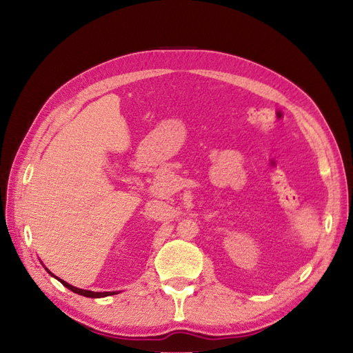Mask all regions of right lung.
Returning a JSON list of instances; mask_svg holds the SVG:
<instances>
[{"instance_id":"right-lung-1","label":"right lung","mask_w":353,"mask_h":353,"mask_svg":"<svg viewBox=\"0 0 353 353\" xmlns=\"http://www.w3.org/2000/svg\"><path fill=\"white\" fill-rule=\"evenodd\" d=\"M45 270H47L48 272V268L45 267ZM52 277H56V279L61 282L62 285H65L66 288L68 290H71L72 292H76V294H80V296H85V297H92V299H99V297H106V296H114V294H118V292H115V291H104V292H95V291H89V290H81V288H76V287H72V285H70L68 282H65L63 279H59L57 276H54L52 274L51 272H48Z\"/></svg>"}]
</instances>
